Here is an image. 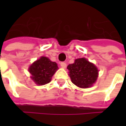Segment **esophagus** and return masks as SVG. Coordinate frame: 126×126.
Here are the masks:
<instances>
[{"label": "esophagus", "instance_id": "1", "mask_svg": "<svg viewBox=\"0 0 126 126\" xmlns=\"http://www.w3.org/2000/svg\"><path fill=\"white\" fill-rule=\"evenodd\" d=\"M61 65V67H62V68H65L66 67H67V64H66L65 62H61V63H60Z\"/></svg>", "mask_w": 126, "mask_h": 126}]
</instances>
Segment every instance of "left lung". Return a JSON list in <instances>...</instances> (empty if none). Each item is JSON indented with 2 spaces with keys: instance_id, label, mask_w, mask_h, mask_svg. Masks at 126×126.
Returning a JSON list of instances; mask_svg holds the SVG:
<instances>
[{
  "instance_id": "left-lung-1",
  "label": "left lung",
  "mask_w": 126,
  "mask_h": 126,
  "mask_svg": "<svg viewBox=\"0 0 126 126\" xmlns=\"http://www.w3.org/2000/svg\"><path fill=\"white\" fill-rule=\"evenodd\" d=\"M67 68L68 69L69 76L72 83L81 88L92 86L97 79L98 75L97 67L85 58L77 59Z\"/></svg>"
}]
</instances>
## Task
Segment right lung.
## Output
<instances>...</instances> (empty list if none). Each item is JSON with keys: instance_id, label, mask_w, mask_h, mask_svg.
<instances>
[{"instance_id": "1", "label": "right lung", "mask_w": 126, "mask_h": 126, "mask_svg": "<svg viewBox=\"0 0 126 126\" xmlns=\"http://www.w3.org/2000/svg\"><path fill=\"white\" fill-rule=\"evenodd\" d=\"M57 64L46 57H41L29 67L31 78L37 85H44L51 81L52 76L58 69Z\"/></svg>"}]
</instances>
